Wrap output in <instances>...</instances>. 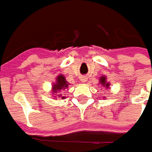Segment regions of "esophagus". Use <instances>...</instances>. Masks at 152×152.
<instances>
[{
	"instance_id": "1",
	"label": "esophagus",
	"mask_w": 152,
	"mask_h": 152,
	"mask_svg": "<svg viewBox=\"0 0 152 152\" xmlns=\"http://www.w3.org/2000/svg\"><path fill=\"white\" fill-rule=\"evenodd\" d=\"M87 79H88V78H87V77H85V76H82V77L80 78V80H81V82H83V83H85V82H87Z\"/></svg>"
}]
</instances>
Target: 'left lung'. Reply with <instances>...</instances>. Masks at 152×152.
<instances>
[{
    "label": "left lung",
    "instance_id": "obj_1",
    "mask_svg": "<svg viewBox=\"0 0 152 152\" xmlns=\"http://www.w3.org/2000/svg\"><path fill=\"white\" fill-rule=\"evenodd\" d=\"M99 84H101V86L102 87H104L105 89H109V87H110V82H107V77L106 76H102L100 79H99ZM104 98H106V97H104Z\"/></svg>",
    "mask_w": 152,
    "mask_h": 152
}]
</instances>
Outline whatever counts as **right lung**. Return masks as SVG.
<instances>
[{"mask_svg": "<svg viewBox=\"0 0 152 152\" xmlns=\"http://www.w3.org/2000/svg\"><path fill=\"white\" fill-rule=\"evenodd\" d=\"M70 85L67 80L66 78L64 77V75L62 74H59L56 78V81L52 84V87H51V95L54 98H57V97H61L63 100L65 97H61V91H65L66 89L68 88V85Z\"/></svg>", "mask_w": 152, "mask_h": 152, "instance_id": "add662e5", "label": "right lung"}]
</instances>
